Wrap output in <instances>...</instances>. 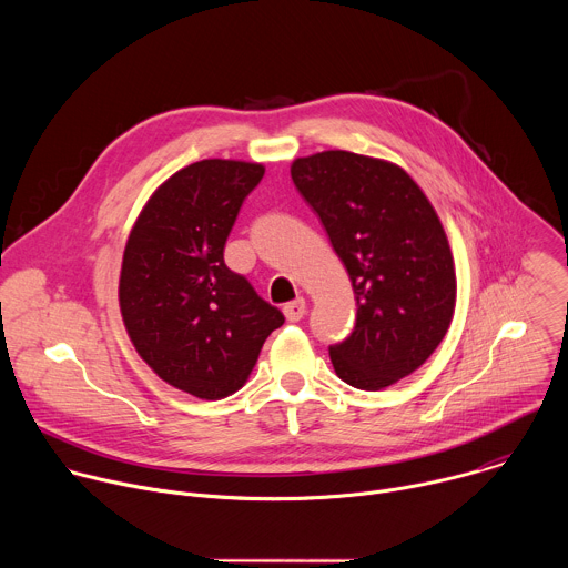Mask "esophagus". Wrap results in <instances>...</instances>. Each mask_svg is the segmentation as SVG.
Returning <instances> with one entry per match:
<instances>
[{
  "instance_id": "34e87169",
  "label": "esophagus",
  "mask_w": 568,
  "mask_h": 568,
  "mask_svg": "<svg viewBox=\"0 0 568 568\" xmlns=\"http://www.w3.org/2000/svg\"><path fill=\"white\" fill-rule=\"evenodd\" d=\"M305 310H307V303L303 296H298L296 301H292L283 307V314L287 316V321H301L305 316Z\"/></svg>"
}]
</instances>
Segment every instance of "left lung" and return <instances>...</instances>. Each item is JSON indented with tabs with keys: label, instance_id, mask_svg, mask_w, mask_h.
Instances as JSON below:
<instances>
[{
	"label": "left lung",
	"instance_id": "8db88e82",
	"mask_svg": "<svg viewBox=\"0 0 568 568\" xmlns=\"http://www.w3.org/2000/svg\"><path fill=\"white\" fill-rule=\"evenodd\" d=\"M292 180L326 226L357 298L351 337L331 346L335 373L382 390L418 371L456 307L447 233L423 189L393 161L323 150L292 161Z\"/></svg>",
	"mask_w": 568,
	"mask_h": 568
}]
</instances>
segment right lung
<instances>
[{"label": "right lung", "instance_id": "add662e5", "mask_svg": "<svg viewBox=\"0 0 568 568\" xmlns=\"http://www.w3.org/2000/svg\"><path fill=\"white\" fill-rule=\"evenodd\" d=\"M256 161L202 159L161 184L123 252L119 307L139 357L200 399L245 386L283 312L224 265L237 211L263 180Z\"/></svg>", "mask_w": 568, "mask_h": 568}]
</instances>
